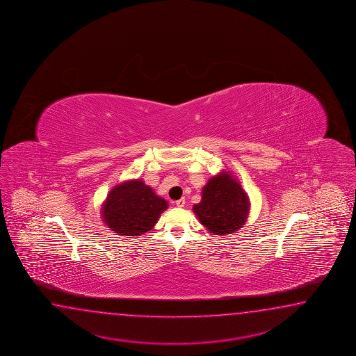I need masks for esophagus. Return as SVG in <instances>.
<instances>
[{"label":"esophagus","mask_w":356,"mask_h":356,"mask_svg":"<svg viewBox=\"0 0 356 356\" xmlns=\"http://www.w3.org/2000/svg\"><path fill=\"white\" fill-rule=\"evenodd\" d=\"M175 204L178 206V207H184V204H186V200L184 198H181V200H178Z\"/></svg>","instance_id":"34e87169"}]
</instances>
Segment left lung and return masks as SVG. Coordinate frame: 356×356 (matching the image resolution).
I'll return each mask as SVG.
<instances>
[{
    "label": "left lung",
    "instance_id": "obj_1",
    "mask_svg": "<svg viewBox=\"0 0 356 356\" xmlns=\"http://www.w3.org/2000/svg\"><path fill=\"white\" fill-rule=\"evenodd\" d=\"M249 197L229 172L212 177L202 189L201 202L193 206L200 222L213 235H230L245 225Z\"/></svg>",
    "mask_w": 356,
    "mask_h": 356
}]
</instances>
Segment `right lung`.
<instances>
[{"instance_id":"right-lung-1","label":"right lung","mask_w":356,"mask_h":356,"mask_svg":"<svg viewBox=\"0 0 356 356\" xmlns=\"http://www.w3.org/2000/svg\"><path fill=\"white\" fill-rule=\"evenodd\" d=\"M168 202L140 179L126 181L110 191L101 215L110 230L121 236H138L152 230Z\"/></svg>"}]
</instances>
